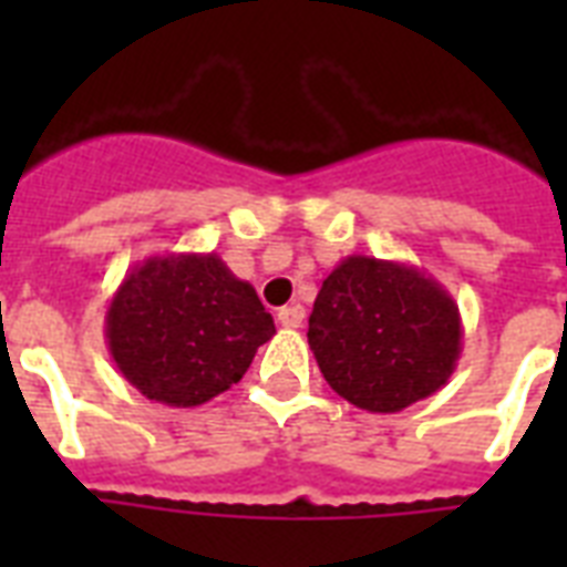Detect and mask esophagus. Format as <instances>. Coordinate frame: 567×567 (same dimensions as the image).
<instances>
[{
    "mask_svg": "<svg viewBox=\"0 0 567 567\" xmlns=\"http://www.w3.org/2000/svg\"><path fill=\"white\" fill-rule=\"evenodd\" d=\"M302 318H306V309H302L300 302H293V306H285V309H279V315H276V320H279V323H282V327H288V329L300 327Z\"/></svg>",
    "mask_w": 567,
    "mask_h": 567,
    "instance_id": "esophagus-1",
    "label": "esophagus"
}]
</instances>
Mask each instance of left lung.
Masks as SVG:
<instances>
[{
    "label": "left lung",
    "mask_w": 567,
    "mask_h": 567,
    "mask_svg": "<svg viewBox=\"0 0 567 567\" xmlns=\"http://www.w3.org/2000/svg\"><path fill=\"white\" fill-rule=\"evenodd\" d=\"M456 300L403 261L347 256L323 279L309 347L329 388L364 412H403L432 396L462 355Z\"/></svg>",
    "instance_id": "obj_1"
}]
</instances>
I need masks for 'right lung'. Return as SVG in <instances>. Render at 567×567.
I'll return each mask as SVG.
<instances>
[{
  "label": "right lung",
  "instance_id": "right-lung-1",
  "mask_svg": "<svg viewBox=\"0 0 567 567\" xmlns=\"http://www.w3.org/2000/svg\"><path fill=\"white\" fill-rule=\"evenodd\" d=\"M276 336L256 288L217 252L137 261L105 311V341L146 400L194 409L229 391Z\"/></svg>",
  "mask_w": 567,
  "mask_h": 567
}]
</instances>
